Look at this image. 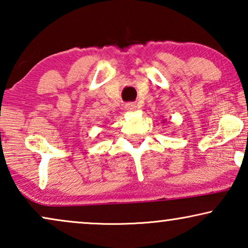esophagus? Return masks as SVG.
Instances as JSON below:
<instances>
[{"label":"esophagus","mask_w":248,"mask_h":248,"mask_svg":"<svg viewBox=\"0 0 248 248\" xmlns=\"http://www.w3.org/2000/svg\"><path fill=\"white\" fill-rule=\"evenodd\" d=\"M125 109L128 110V111H133V110L137 109V105L133 104V103L125 104Z\"/></svg>","instance_id":"obj_1"}]
</instances>
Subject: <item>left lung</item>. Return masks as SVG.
I'll return each mask as SVG.
<instances>
[{
  "instance_id": "8db88e82",
  "label": "left lung",
  "mask_w": 248,
  "mask_h": 248,
  "mask_svg": "<svg viewBox=\"0 0 248 248\" xmlns=\"http://www.w3.org/2000/svg\"><path fill=\"white\" fill-rule=\"evenodd\" d=\"M164 122H165V121H164Z\"/></svg>"
}]
</instances>
